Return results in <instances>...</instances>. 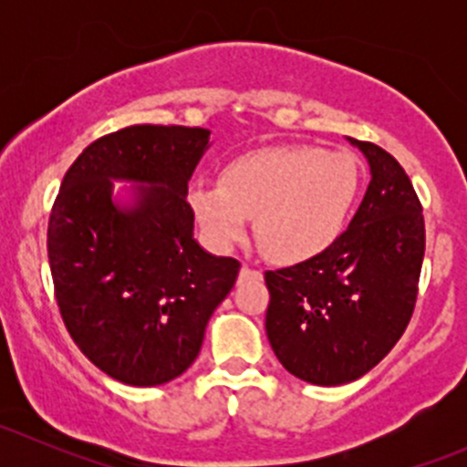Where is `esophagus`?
<instances>
[{"label": "esophagus", "mask_w": 467, "mask_h": 467, "mask_svg": "<svg viewBox=\"0 0 467 467\" xmlns=\"http://www.w3.org/2000/svg\"><path fill=\"white\" fill-rule=\"evenodd\" d=\"M239 277H242V280H248V277H251V280H262V271H257V268H251V266H244L242 271H239Z\"/></svg>", "instance_id": "1"}]
</instances>
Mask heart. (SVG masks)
I'll use <instances>...</instances> for the list:
<instances>
[{
  "mask_svg": "<svg viewBox=\"0 0 467 467\" xmlns=\"http://www.w3.org/2000/svg\"><path fill=\"white\" fill-rule=\"evenodd\" d=\"M361 187L355 155L318 146H266L230 160L221 185L196 182L190 205L205 237L228 248L248 219L271 260L305 262L332 246L350 219Z\"/></svg>",
  "mask_w": 467,
  "mask_h": 467,
  "instance_id": "1",
  "label": "heart"
}]
</instances>
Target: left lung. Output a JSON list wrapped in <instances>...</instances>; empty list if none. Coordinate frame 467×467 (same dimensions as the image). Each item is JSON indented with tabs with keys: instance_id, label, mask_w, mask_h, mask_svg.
<instances>
[{
	"instance_id": "8db88e82",
	"label": "left lung",
	"mask_w": 467,
	"mask_h": 467,
	"mask_svg": "<svg viewBox=\"0 0 467 467\" xmlns=\"http://www.w3.org/2000/svg\"><path fill=\"white\" fill-rule=\"evenodd\" d=\"M350 140L370 182L337 242L309 260L264 273L266 337L298 379L338 386L379 364L411 321L425 257V219L398 160Z\"/></svg>"
}]
</instances>
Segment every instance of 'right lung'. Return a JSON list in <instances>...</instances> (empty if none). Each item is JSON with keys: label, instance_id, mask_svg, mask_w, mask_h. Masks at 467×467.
Masks as SVG:
<instances>
[{"label": "right lung", "instance_id": "1", "mask_svg": "<svg viewBox=\"0 0 467 467\" xmlns=\"http://www.w3.org/2000/svg\"><path fill=\"white\" fill-rule=\"evenodd\" d=\"M210 130L138 124L92 142L67 169L47 230L56 300L83 355L130 386H158L199 357L242 264L194 239L187 182ZM135 182L117 204L111 181Z\"/></svg>", "mask_w": 467, "mask_h": 467}]
</instances>
